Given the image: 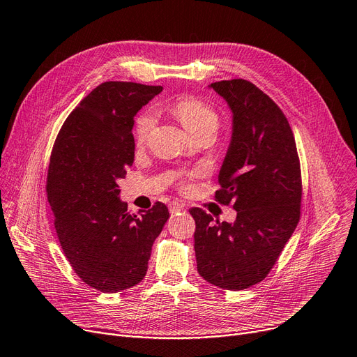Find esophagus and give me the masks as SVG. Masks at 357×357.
I'll list each match as a JSON object with an SVG mask.
<instances>
[{
    "instance_id": "obj_1",
    "label": "esophagus",
    "mask_w": 357,
    "mask_h": 357,
    "mask_svg": "<svg viewBox=\"0 0 357 357\" xmlns=\"http://www.w3.org/2000/svg\"><path fill=\"white\" fill-rule=\"evenodd\" d=\"M181 211H184V205H181V203H178V202L169 203V212H172V213H177V212H181Z\"/></svg>"
}]
</instances>
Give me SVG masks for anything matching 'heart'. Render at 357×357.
<instances>
[{"instance_id": "1", "label": "heart", "mask_w": 357, "mask_h": 357, "mask_svg": "<svg viewBox=\"0 0 357 357\" xmlns=\"http://www.w3.org/2000/svg\"><path fill=\"white\" fill-rule=\"evenodd\" d=\"M168 110L178 119L180 123L192 137L202 132L215 133L219 126L218 112L196 97H180L169 105ZM154 114L149 109L137 114L133 122V138L137 144L142 145L148 141L152 129H154Z\"/></svg>"}]
</instances>
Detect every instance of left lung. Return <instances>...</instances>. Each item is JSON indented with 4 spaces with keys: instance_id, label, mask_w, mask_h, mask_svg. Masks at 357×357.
<instances>
[{
    "instance_id": "8db88e82",
    "label": "left lung",
    "mask_w": 357,
    "mask_h": 357,
    "mask_svg": "<svg viewBox=\"0 0 357 357\" xmlns=\"http://www.w3.org/2000/svg\"><path fill=\"white\" fill-rule=\"evenodd\" d=\"M234 113L232 141L215 200L236 211L234 224L192 208L199 275L227 291L261 282L279 260L301 218L302 177L292 128L282 109L252 82L211 84Z\"/></svg>"
}]
</instances>
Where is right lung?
<instances>
[{
    "mask_svg": "<svg viewBox=\"0 0 357 357\" xmlns=\"http://www.w3.org/2000/svg\"><path fill=\"white\" fill-rule=\"evenodd\" d=\"M161 86L106 81L63 122L50 152L46 195L61 248L77 276L116 294L146 275L152 244L169 216L162 202L130 215L119 180L133 164V116Z\"/></svg>",
    "mask_w": 357,
    "mask_h": 357,
    "instance_id": "right-lung-1",
    "label": "right lung"
}]
</instances>
